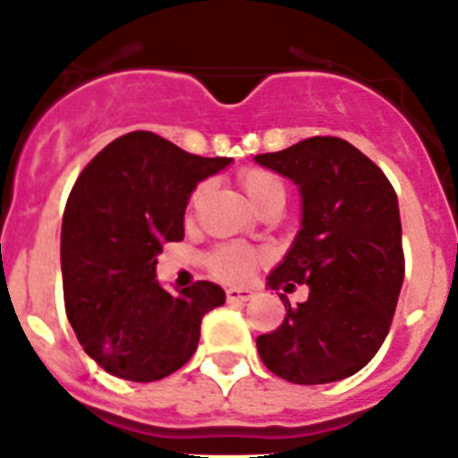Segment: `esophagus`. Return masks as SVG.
Wrapping results in <instances>:
<instances>
[{"label":"esophagus","instance_id":"1","mask_svg":"<svg viewBox=\"0 0 458 458\" xmlns=\"http://www.w3.org/2000/svg\"><path fill=\"white\" fill-rule=\"evenodd\" d=\"M225 298H228V302H246L253 298V292H249V289H228Z\"/></svg>","mask_w":458,"mask_h":458}]
</instances>
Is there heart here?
I'll return each instance as SVG.
<instances>
[{"mask_svg":"<svg viewBox=\"0 0 458 458\" xmlns=\"http://www.w3.org/2000/svg\"><path fill=\"white\" fill-rule=\"evenodd\" d=\"M239 185L243 187V191L249 194V199L259 209L268 208L273 203H284V185H282L276 174L262 169V166H246V169L239 171ZM205 191H208V182L196 185V190L190 196V209H194L203 200ZM262 259L264 253L255 246L230 242L219 243V246L209 250L205 264H208L209 273L219 277V280L243 282L249 280L250 273L255 271V267Z\"/></svg>","mask_w":458,"mask_h":458,"instance_id":"obj_1","label":"heart"}]
</instances>
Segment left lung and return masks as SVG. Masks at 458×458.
<instances>
[{
  "label": "left lung",
  "mask_w": 458,
  "mask_h": 458,
  "mask_svg": "<svg viewBox=\"0 0 458 458\" xmlns=\"http://www.w3.org/2000/svg\"><path fill=\"white\" fill-rule=\"evenodd\" d=\"M292 178L302 194V228L284 262L268 276L287 316L258 336L264 366L293 384H327L354 375L391 330L404 280L403 224L384 171L341 138H310L255 156ZM296 284L310 298L292 308Z\"/></svg>",
  "instance_id": "left-lung-1"
}]
</instances>
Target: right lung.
<instances>
[{
	"instance_id": "add662e5",
	"label": "right lung",
	"mask_w": 458,
	"mask_h": 458,
	"mask_svg": "<svg viewBox=\"0 0 458 458\" xmlns=\"http://www.w3.org/2000/svg\"><path fill=\"white\" fill-rule=\"evenodd\" d=\"M230 157L187 153L156 132L110 142L76 178L63 215L65 311L85 352L114 377L156 382L194 354L200 320L225 302L200 280L181 293L157 284L165 242L185 237L182 219L196 182Z\"/></svg>"
}]
</instances>
